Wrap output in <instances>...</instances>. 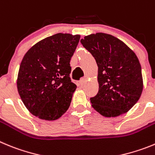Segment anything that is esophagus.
I'll return each instance as SVG.
<instances>
[{"label":"esophagus","mask_w":155,"mask_h":155,"mask_svg":"<svg viewBox=\"0 0 155 155\" xmlns=\"http://www.w3.org/2000/svg\"><path fill=\"white\" fill-rule=\"evenodd\" d=\"M86 82H87V78H81L80 81V84L81 86H84L86 84Z\"/></svg>","instance_id":"34e87169"}]
</instances>
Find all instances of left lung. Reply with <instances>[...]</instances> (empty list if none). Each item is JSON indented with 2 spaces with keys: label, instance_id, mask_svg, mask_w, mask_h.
Listing matches in <instances>:
<instances>
[{
  "label": "left lung",
  "instance_id": "8db88e82",
  "mask_svg": "<svg viewBox=\"0 0 155 155\" xmlns=\"http://www.w3.org/2000/svg\"><path fill=\"white\" fill-rule=\"evenodd\" d=\"M81 43L97 62L98 93L91 106L106 117L128 111L143 91L141 67L132 50L118 38L104 33L91 34Z\"/></svg>",
  "mask_w": 155,
  "mask_h": 155
}]
</instances>
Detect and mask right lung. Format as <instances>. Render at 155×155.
<instances>
[{"label": "right lung", "instance_id": "1", "mask_svg": "<svg viewBox=\"0 0 155 155\" xmlns=\"http://www.w3.org/2000/svg\"><path fill=\"white\" fill-rule=\"evenodd\" d=\"M81 36L58 33L28 50L20 64L18 93L33 115L45 120L60 118L69 108L77 88L70 61Z\"/></svg>", "mask_w": 155, "mask_h": 155}]
</instances>
